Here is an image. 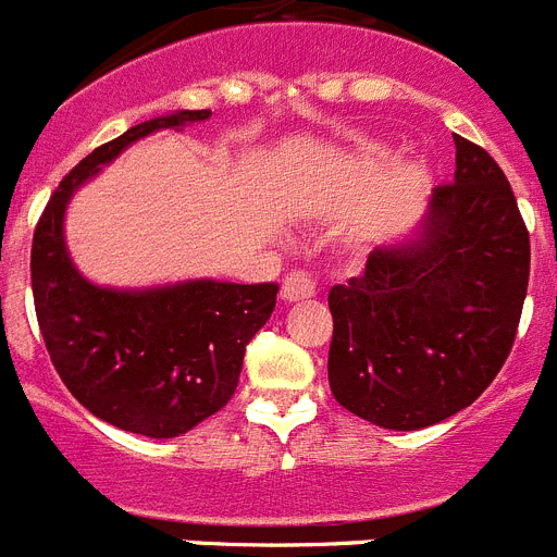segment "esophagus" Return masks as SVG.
I'll list each match as a JSON object with an SVG mask.
<instances>
[{
	"label": "esophagus",
	"instance_id": "1",
	"mask_svg": "<svg viewBox=\"0 0 557 557\" xmlns=\"http://www.w3.org/2000/svg\"><path fill=\"white\" fill-rule=\"evenodd\" d=\"M314 295V278L309 273H287L282 282V301L293 304L301 298H312Z\"/></svg>",
	"mask_w": 557,
	"mask_h": 557
}]
</instances>
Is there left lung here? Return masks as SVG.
I'll return each mask as SVG.
<instances>
[{
	"label": "left lung",
	"instance_id": "left-lung-1",
	"mask_svg": "<svg viewBox=\"0 0 557 557\" xmlns=\"http://www.w3.org/2000/svg\"><path fill=\"white\" fill-rule=\"evenodd\" d=\"M455 181L435 186L405 243L329 293V387L385 430H424L474 405L513 348L530 234L505 172L455 136Z\"/></svg>",
	"mask_w": 557,
	"mask_h": 557
}]
</instances>
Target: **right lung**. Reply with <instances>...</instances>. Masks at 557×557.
Masks as SVG:
<instances>
[{"mask_svg":"<svg viewBox=\"0 0 557 557\" xmlns=\"http://www.w3.org/2000/svg\"><path fill=\"white\" fill-rule=\"evenodd\" d=\"M209 116L166 113L88 152L52 191L33 234V301L52 366L91 416L136 435L178 437L228 405L245 346L273 314L278 284L100 287L72 262L63 218L75 191L133 141Z\"/></svg>","mask_w":557,"mask_h":557,"instance_id":"1","label":"right lung"}]
</instances>
